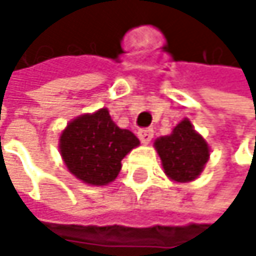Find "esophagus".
Listing matches in <instances>:
<instances>
[{"instance_id": "1", "label": "esophagus", "mask_w": 256, "mask_h": 256, "mask_svg": "<svg viewBox=\"0 0 256 256\" xmlns=\"http://www.w3.org/2000/svg\"><path fill=\"white\" fill-rule=\"evenodd\" d=\"M138 138L141 140L142 144H149L154 138V130L150 127H146V129H140L138 130Z\"/></svg>"}]
</instances>
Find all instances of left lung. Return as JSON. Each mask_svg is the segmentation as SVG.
I'll use <instances>...</instances> for the list:
<instances>
[{"instance_id":"left-lung-1","label":"left lung","mask_w":256,"mask_h":256,"mask_svg":"<svg viewBox=\"0 0 256 256\" xmlns=\"http://www.w3.org/2000/svg\"><path fill=\"white\" fill-rule=\"evenodd\" d=\"M155 149L161 158L164 174L176 182L196 180L210 156L209 144L188 118L178 122L170 135L158 138Z\"/></svg>"}]
</instances>
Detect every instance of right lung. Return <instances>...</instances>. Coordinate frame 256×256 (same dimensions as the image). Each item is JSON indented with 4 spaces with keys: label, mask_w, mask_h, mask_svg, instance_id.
Instances as JSON below:
<instances>
[{
    "label": "right lung",
    "mask_w": 256,
    "mask_h": 256,
    "mask_svg": "<svg viewBox=\"0 0 256 256\" xmlns=\"http://www.w3.org/2000/svg\"><path fill=\"white\" fill-rule=\"evenodd\" d=\"M140 146V140L112 121L109 110L86 114L67 124L60 136V152L72 175L90 186L112 182L121 160Z\"/></svg>",
    "instance_id": "1"
}]
</instances>
